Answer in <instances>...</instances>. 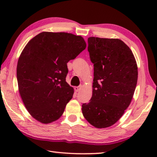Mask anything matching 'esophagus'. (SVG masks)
I'll list each match as a JSON object with an SVG mask.
<instances>
[{
  "mask_svg": "<svg viewBox=\"0 0 157 157\" xmlns=\"http://www.w3.org/2000/svg\"><path fill=\"white\" fill-rule=\"evenodd\" d=\"M81 88V86H76V87H74V91L76 92H78V91H80V90Z\"/></svg>",
  "mask_w": 157,
  "mask_h": 157,
  "instance_id": "34e87169",
  "label": "esophagus"
}]
</instances>
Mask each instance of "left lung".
<instances>
[{
	"label": "left lung",
	"mask_w": 157,
	"mask_h": 157,
	"mask_svg": "<svg viewBox=\"0 0 157 157\" xmlns=\"http://www.w3.org/2000/svg\"><path fill=\"white\" fill-rule=\"evenodd\" d=\"M88 50L94 64L92 97L82 105L83 117L97 128L114 125L132 99L138 68L132 52L118 38L90 37Z\"/></svg>",
	"instance_id": "1"
}]
</instances>
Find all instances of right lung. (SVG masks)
<instances>
[{
	"mask_svg": "<svg viewBox=\"0 0 157 157\" xmlns=\"http://www.w3.org/2000/svg\"><path fill=\"white\" fill-rule=\"evenodd\" d=\"M86 48L81 36L43 32L30 40L16 69L18 90L27 111L42 123L62 116L74 94L65 81L67 63Z\"/></svg>",
	"mask_w": 157,
	"mask_h": 157,
	"instance_id": "obj_1",
	"label": "right lung"
}]
</instances>
